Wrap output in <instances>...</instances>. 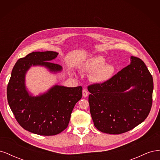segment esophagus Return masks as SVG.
<instances>
[{"label": "esophagus", "instance_id": "1", "mask_svg": "<svg viewBox=\"0 0 160 160\" xmlns=\"http://www.w3.org/2000/svg\"><path fill=\"white\" fill-rule=\"evenodd\" d=\"M88 96V91H87L85 89H83V97L84 98H87Z\"/></svg>", "mask_w": 160, "mask_h": 160}]
</instances>
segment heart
I'll return each instance as SVG.
<instances>
[{
    "label": "heart",
    "instance_id": "obj_1",
    "mask_svg": "<svg viewBox=\"0 0 160 160\" xmlns=\"http://www.w3.org/2000/svg\"><path fill=\"white\" fill-rule=\"evenodd\" d=\"M83 69L91 74V79L97 83L107 81L113 76L115 68L112 65L105 64V59L102 56H96L87 61L83 65Z\"/></svg>",
    "mask_w": 160,
    "mask_h": 160
}]
</instances>
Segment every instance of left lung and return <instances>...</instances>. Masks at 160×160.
Here are the masks:
<instances>
[{"mask_svg":"<svg viewBox=\"0 0 160 160\" xmlns=\"http://www.w3.org/2000/svg\"><path fill=\"white\" fill-rule=\"evenodd\" d=\"M131 61L107 81L88 87L91 118L101 132H127L142 123L151 110L152 75L139 58L132 57ZM132 86L133 89L126 91Z\"/></svg>","mask_w":160,"mask_h":160,"instance_id":"obj_1","label":"left lung"}]
</instances>
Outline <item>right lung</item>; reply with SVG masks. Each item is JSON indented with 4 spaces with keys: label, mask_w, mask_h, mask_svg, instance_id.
Returning <instances> with one entry per match:
<instances>
[{
    "label": "right lung",
    "mask_w": 160,
    "mask_h": 160,
    "mask_svg": "<svg viewBox=\"0 0 160 160\" xmlns=\"http://www.w3.org/2000/svg\"><path fill=\"white\" fill-rule=\"evenodd\" d=\"M58 55L54 51L32 52L14 65L7 89V100L17 122L25 130L40 135H55L68 126L76 103L82 98L81 86L65 88L55 85L38 97L28 95L25 75L32 65H43L51 71L61 66L51 62Z\"/></svg>",
    "instance_id": "1"
}]
</instances>
